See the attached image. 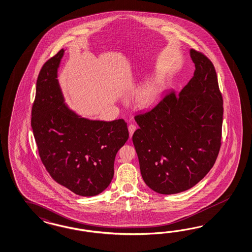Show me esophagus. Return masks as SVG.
<instances>
[{
  "instance_id": "obj_1",
  "label": "esophagus",
  "mask_w": 252,
  "mask_h": 252,
  "mask_svg": "<svg viewBox=\"0 0 252 252\" xmlns=\"http://www.w3.org/2000/svg\"><path fill=\"white\" fill-rule=\"evenodd\" d=\"M136 126L135 125H129L128 126V131H129V136L130 137H132L133 136V134H134V132L136 131Z\"/></svg>"
}]
</instances>
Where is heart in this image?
Instances as JSON below:
<instances>
[{
    "label": "heart",
    "mask_w": 252,
    "mask_h": 252,
    "mask_svg": "<svg viewBox=\"0 0 252 252\" xmlns=\"http://www.w3.org/2000/svg\"><path fill=\"white\" fill-rule=\"evenodd\" d=\"M161 90H162V82L160 81L156 80V81L149 82L139 92V94H138L139 104L143 107H148L152 105L158 98V96L161 93Z\"/></svg>",
    "instance_id": "b5f03b06"
}]
</instances>
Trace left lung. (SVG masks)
<instances>
[{
  "mask_svg": "<svg viewBox=\"0 0 252 252\" xmlns=\"http://www.w3.org/2000/svg\"><path fill=\"white\" fill-rule=\"evenodd\" d=\"M195 70L180 94L169 92L135 116L132 140L144 182L161 194L188 190L209 172L221 147L223 97L211 61L190 50Z\"/></svg>",
  "mask_w": 252,
  "mask_h": 252,
  "instance_id": "8db88e82",
  "label": "left lung"
}]
</instances>
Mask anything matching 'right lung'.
Returning <instances> with one entry per match:
<instances>
[{"label":"right lung","instance_id":"obj_1","mask_svg":"<svg viewBox=\"0 0 252 252\" xmlns=\"http://www.w3.org/2000/svg\"><path fill=\"white\" fill-rule=\"evenodd\" d=\"M63 54L60 50L40 69L31 126L52 179L78 195L94 196L114 177L116 153L129 136L127 125L123 119L89 120L68 109L57 79Z\"/></svg>","mask_w":252,"mask_h":252}]
</instances>
